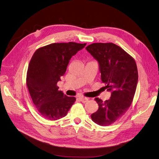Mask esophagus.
<instances>
[{"instance_id":"esophagus-1","label":"esophagus","mask_w":159,"mask_h":159,"mask_svg":"<svg viewBox=\"0 0 159 159\" xmlns=\"http://www.w3.org/2000/svg\"><path fill=\"white\" fill-rule=\"evenodd\" d=\"M79 100H80L82 102H83V103H85V102L89 101V98H86V97H83V96L79 97Z\"/></svg>"}]
</instances>
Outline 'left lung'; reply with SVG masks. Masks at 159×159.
Here are the masks:
<instances>
[{
	"label": "left lung",
	"mask_w": 159,
	"mask_h": 159,
	"mask_svg": "<svg viewBox=\"0 0 159 159\" xmlns=\"http://www.w3.org/2000/svg\"><path fill=\"white\" fill-rule=\"evenodd\" d=\"M86 49L98 61L102 83L111 93L110 99L104 102L95 98L99 107L91 118L99 125H110L124 115L134 99L138 81L135 61L112 43H95Z\"/></svg>",
	"instance_id": "8db88e82"
}]
</instances>
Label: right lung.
Returning a JSON list of instances; mask_svg holds the SVG:
<instances>
[{
	"instance_id": "1",
	"label": "right lung",
	"mask_w": 159,
	"mask_h": 159,
	"mask_svg": "<svg viewBox=\"0 0 159 159\" xmlns=\"http://www.w3.org/2000/svg\"><path fill=\"white\" fill-rule=\"evenodd\" d=\"M86 43H54L36 50L30 61L26 84L35 106L45 119L65 117L75 103V97L59 91L57 82L66 72L72 56Z\"/></svg>"
}]
</instances>
